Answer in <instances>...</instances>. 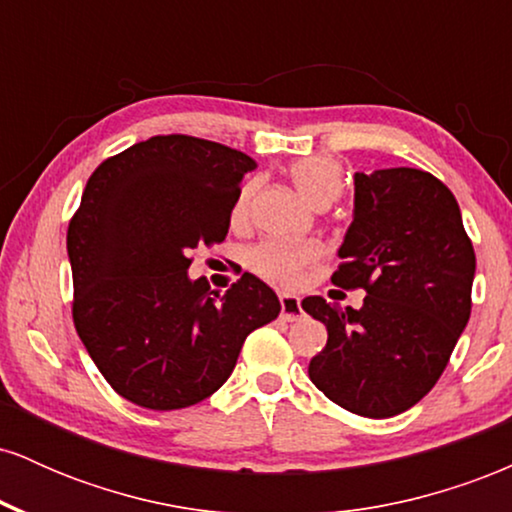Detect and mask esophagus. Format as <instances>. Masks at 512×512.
I'll use <instances>...</instances> for the list:
<instances>
[{"label": "esophagus", "instance_id": "34e87169", "mask_svg": "<svg viewBox=\"0 0 512 512\" xmlns=\"http://www.w3.org/2000/svg\"><path fill=\"white\" fill-rule=\"evenodd\" d=\"M281 320L293 322V320H301L305 315L301 308V298L293 296V293H281Z\"/></svg>", "mask_w": 512, "mask_h": 512}]
</instances>
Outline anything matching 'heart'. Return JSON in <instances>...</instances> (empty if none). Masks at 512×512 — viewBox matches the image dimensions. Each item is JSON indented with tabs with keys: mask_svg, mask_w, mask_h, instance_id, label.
Instances as JSON below:
<instances>
[{
	"mask_svg": "<svg viewBox=\"0 0 512 512\" xmlns=\"http://www.w3.org/2000/svg\"><path fill=\"white\" fill-rule=\"evenodd\" d=\"M289 175L301 192L305 202L313 207L317 204H332L339 197L344 185L342 166L330 156H305L291 163ZM252 199V185H245L238 192L236 204H233V221H243L248 216ZM320 257V248L315 243H279L269 240L260 243L248 252V264L262 279L272 281L279 286H293L301 279L303 269Z\"/></svg>",
	"mask_w": 512,
	"mask_h": 512,
	"instance_id": "obj_1",
	"label": "heart"
}]
</instances>
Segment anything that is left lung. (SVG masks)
<instances>
[{
  "label": "left lung",
  "mask_w": 512,
  "mask_h": 512,
  "mask_svg": "<svg viewBox=\"0 0 512 512\" xmlns=\"http://www.w3.org/2000/svg\"><path fill=\"white\" fill-rule=\"evenodd\" d=\"M337 255L332 284L368 296L358 310L303 298L305 313L327 327L310 380L351 414H402L438 383L472 313L477 257L457 199L424 170L356 173Z\"/></svg>",
  "instance_id": "1"
}]
</instances>
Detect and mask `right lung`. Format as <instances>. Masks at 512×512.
I'll use <instances>...</instances> for the list:
<instances>
[{"label":"right lung","mask_w":512,"mask_h":512,"mask_svg":"<svg viewBox=\"0 0 512 512\" xmlns=\"http://www.w3.org/2000/svg\"><path fill=\"white\" fill-rule=\"evenodd\" d=\"M255 158L207 139L151 137L93 170L69 223L74 325L103 378L139 407L185 409L214 395L245 337L279 315L245 272L226 293L192 279L190 252L221 243Z\"/></svg>","instance_id":"obj_1"}]
</instances>
